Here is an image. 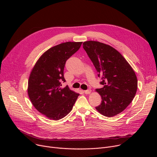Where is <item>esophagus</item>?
Returning <instances> with one entry per match:
<instances>
[{"label": "esophagus", "instance_id": "34e87169", "mask_svg": "<svg viewBox=\"0 0 157 157\" xmlns=\"http://www.w3.org/2000/svg\"><path fill=\"white\" fill-rule=\"evenodd\" d=\"M91 91H92V90H90V89H88V90H85L84 93H85V94H90V93H91Z\"/></svg>", "mask_w": 157, "mask_h": 157}]
</instances>
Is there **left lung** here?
<instances>
[{
    "instance_id": "obj_1",
    "label": "left lung",
    "mask_w": 157,
    "mask_h": 157,
    "mask_svg": "<svg viewBox=\"0 0 157 157\" xmlns=\"http://www.w3.org/2000/svg\"><path fill=\"white\" fill-rule=\"evenodd\" d=\"M83 46L103 85L96 89L102 102L95 108L104 116L113 117L125 110L136 95L137 79L135 72L125 58L109 45L88 40Z\"/></svg>"
}]
</instances>
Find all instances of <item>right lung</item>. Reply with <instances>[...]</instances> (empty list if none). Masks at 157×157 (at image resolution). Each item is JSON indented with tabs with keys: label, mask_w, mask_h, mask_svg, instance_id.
<instances>
[{
	"label": "right lung",
	"mask_w": 157,
	"mask_h": 157,
	"mask_svg": "<svg viewBox=\"0 0 157 157\" xmlns=\"http://www.w3.org/2000/svg\"><path fill=\"white\" fill-rule=\"evenodd\" d=\"M82 42H66L44 53L32 69L28 82L29 97L34 108L48 118L59 120L72 110L79 94L62 88L65 82V62L75 53Z\"/></svg>",
	"instance_id": "obj_1"
}]
</instances>
